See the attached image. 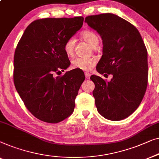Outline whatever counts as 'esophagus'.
<instances>
[{
    "label": "esophagus",
    "instance_id": "1",
    "mask_svg": "<svg viewBox=\"0 0 159 159\" xmlns=\"http://www.w3.org/2000/svg\"><path fill=\"white\" fill-rule=\"evenodd\" d=\"M90 75H91V74L89 73H87V72L85 73V77H86L87 79H89V78H90Z\"/></svg>",
    "mask_w": 159,
    "mask_h": 159
}]
</instances>
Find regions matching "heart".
I'll return each mask as SVG.
<instances>
[{
	"instance_id": "b5f03b06",
	"label": "heart",
	"mask_w": 159,
	"mask_h": 159,
	"mask_svg": "<svg viewBox=\"0 0 159 159\" xmlns=\"http://www.w3.org/2000/svg\"><path fill=\"white\" fill-rule=\"evenodd\" d=\"M81 37L89 43L92 48H95L99 44V37L94 32L90 30H85L80 34ZM75 46V39L70 37L68 39L64 44V50L67 55H71L73 53ZM97 64V59L95 57H78L73 59L71 65L73 68L79 69L81 70H89Z\"/></svg>"
}]
</instances>
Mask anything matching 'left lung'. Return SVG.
<instances>
[{"label": "left lung", "instance_id": "obj_1", "mask_svg": "<svg viewBox=\"0 0 159 159\" xmlns=\"http://www.w3.org/2000/svg\"><path fill=\"white\" fill-rule=\"evenodd\" d=\"M88 25L100 35L102 56L97 66L100 74L112 75L110 81L92 75L93 96L99 113L119 121L129 117L139 107L148 84V52L138 30L113 13L89 16Z\"/></svg>", "mask_w": 159, "mask_h": 159}]
</instances>
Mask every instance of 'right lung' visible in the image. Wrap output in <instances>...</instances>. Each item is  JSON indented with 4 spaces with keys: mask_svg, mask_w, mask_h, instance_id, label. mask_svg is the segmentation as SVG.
<instances>
[{
    "mask_svg": "<svg viewBox=\"0 0 159 159\" xmlns=\"http://www.w3.org/2000/svg\"><path fill=\"white\" fill-rule=\"evenodd\" d=\"M84 18H46L33 21L15 50L13 81L28 110L42 121L57 123L73 112L85 80L84 71L70 66L64 44L82 27Z\"/></svg>",
    "mask_w": 159,
    "mask_h": 159,
    "instance_id": "add662e5",
    "label": "right lung"
}]
</instances>
